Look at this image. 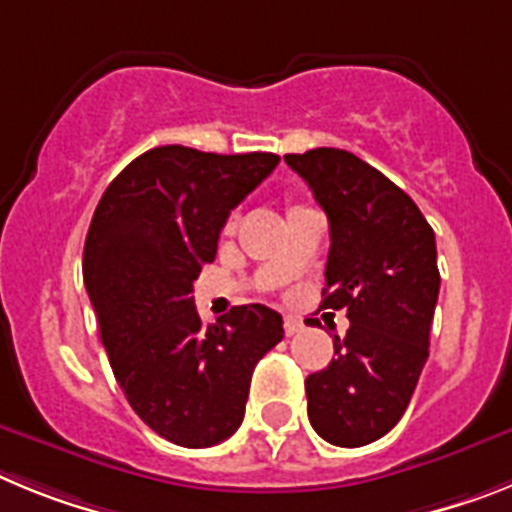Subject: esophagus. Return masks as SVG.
<instances>
[{
	"instance_id": "1",
	"label": "esophagus",
	"mask_w": 512,
	"mask_h": 512,
	"mask_svg": "<svg viewBox=\"0 0 512 512\" xmlns=\"http://www.w3.org/2000/svg\"><path fill=\"white\" fill-rule=\"evenodd\" d=\"M301 327H304V322H301L299 317H286L283 319V330H286V335H296V332H301Z\"/></svg>"
}]
</instances>
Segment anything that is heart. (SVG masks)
I'll list each match as a JSON object with an SVG mask.
<instances>
[{
    "mask_svg": "<svg viewBox=\"0 0 512 512\" xmlns=\"http://www.w3.org/2000/svg\"><path fill=\"white\" fill-rule=\"evenodd\" d=\"M293 208H301V206H293ZM293 208H291V211H293ZM231 229H234V219L226 221V231H231Z\"/></svg>",
    "mask_w": 512,
    "mask_h": 512,
    "instance_id": "1",
    "label": "heart"
}]
</instances>
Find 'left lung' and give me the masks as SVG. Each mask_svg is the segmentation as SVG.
<instances>
[{"label": "left lung", "instance_id": "8db88e82", "mask_svg": "<svg viewBox=\"0 0 512 512\" xmlns=\"http://www.w3.org/2000/svg\"><path fill=\"white\" fill-rule=\"evenodd\" d=\"M330 221L322 306L345 309L335 358L306 379L311 428L358 448L389 433L428 361L441 273L435 234L410 195L345 149L286 154Z\"/></svg>", "mask_w": 512, "mask_h": 512}]
</instances>
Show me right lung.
<instances>
[{
  "instance_id": "obj_1",
  "label": "right lung",
  "mask_w": 512,
  "mask_h": 512,
  "mask_svg": "<svg viewBox=\"0 0 512 512\" xmlns=\"http://www.w3.org/2000/svg\"><path fill=\"white\" fill-rule=\"evenodd\" d=\"M278 162L270 151L157 146L110 182L92 216L82 273L110 368L133 412L177 446L237 433L252 371L283 340L268 306H234L206 327L190 296L231 208Z\"/></svg>"
}]
</instances>
